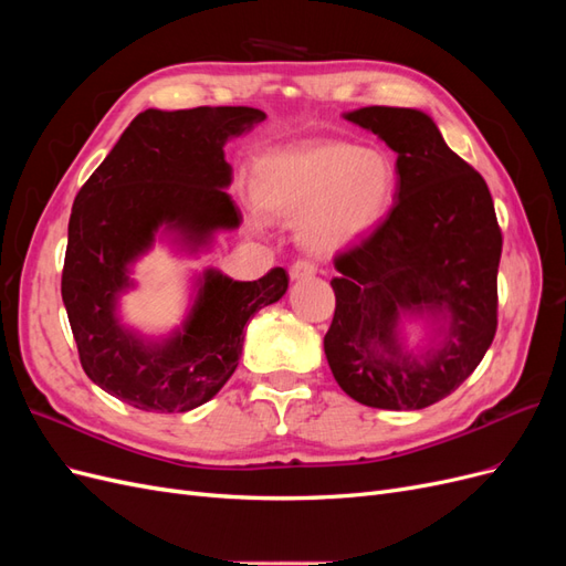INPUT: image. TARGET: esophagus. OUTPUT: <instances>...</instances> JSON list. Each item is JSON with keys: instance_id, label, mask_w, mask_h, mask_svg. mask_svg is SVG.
<instances>
[{"instance_id": "1", "label": "esophagus", "mask_w": 566, "mask_h": 566, "mask_svg": "<svg viewBox=\"0 0 566 566\" xmlns=\"http://www.w3.org/2000/svg\"><path fill=\"white\" fill-rule=\"evenodd\" d=\"M316 273V264L306 262V260H300L295 262L293 266H290V279L293 281H302V279H312Z\"/></svg>"}]
</instances>
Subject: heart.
Here are the masks:
<instances>
[{
    "label": "heart",
    "mask_w": 566,
    "mask_h": 566,
    "mask_svg": "<svg viewBox=\"0 0 566 566\" xmlns=\"http://www.w3.org/2000/svg\"><path fill=\"white\" fill-rule=\"evenodd\" d=\"M250 193L269 214L297 217L304 250L335 256L382 227L397 196V167L380 148L318 142L262 156L252 165Z\"/></svg>",
    "instance_id": "1"
}]
</instances>
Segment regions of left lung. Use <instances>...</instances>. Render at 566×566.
<instances>
[{
  "label": "left lung",
  "instance_id": "1",
  "mask_svg": "<svg viewBox=\"0 0 566 566\" xmlns=\"http://www.w3.org/2000/svg\"><path fill=\"white\" fill-rule=\"evenodd\" d=\"M345 119L397 153L394 208L368 241L335 256V316L323 349L358 403L427 408L465 382L491 347L503 235L482 175L418 108L368 106ZM426 337L410 348L405 321Z\"/></svg>",
  "mask_w": 566,
  "mask_h": 566
}]
</instances>
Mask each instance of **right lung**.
I'll list each match as a JSON object with an SVG mask.
<instances>
[{"label": "right lung", "mask_w": 566, "mask_h": 566, "mask_svg": "<svg viewBox=\"0 0 566 566\" xmlns=\"http://www.w3.org/2000/svg\"><path fill=\"white\" fill-rule=\"evenodd\" d=\"M266 115L248 106L136 115L106 160L80 188L67 224L61 295L90 380L111 397L153 413L208 403L233 375L243 328L287 290L285 269L233 281L205 269L175 331L144 335L119 316L136 287L134 264L165 241L181 254L208 252L219 231L241 227L227 193L233 181L224 146Z\"/></svg>", "instance_id": "right-lung-1"}]
</instances>
